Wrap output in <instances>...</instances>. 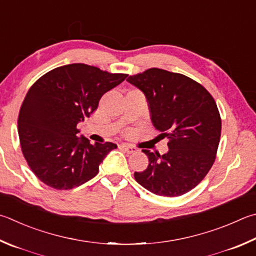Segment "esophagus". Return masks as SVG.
Listing matches in <instances>:
<instances>
[{
	"instance_id": "1",
	"label": "esophagus",
	"mask_w": 256,
	"mask_h": 256,
	"mask_svg": "<svg viewBox=\"0 0 256 256\" xmlns=\"http://www.w3.org/2000/svg\"><path fill=\"white\" fill-rule=\"evenodd\" d=\"M120 148H124L125 151H126L128 153H136L138 151V148L133 146H130V144H126V143H122L120 144Z\"/></svg>"
}]
</instances>
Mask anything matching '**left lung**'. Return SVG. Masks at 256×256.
I'll use <instances>...</instances> for the list:
<instances>
[{
    "label": "left lung",
    "instance_id": "obj_1",
    "mask_svg": "<svg viewBox=\"0 0 256 256\" xmlns=\"http://www.w3.org/2000/svg\"><path fill=\"white\" fill-rule=\"evenodd\" d=\"M148 102L153 126L168 138L164 154L143 150L148 168L134 178L152 194L178 197L205 178L215 161L222 120L212 95L200 84L181 74L151 68L130 76Z\"/></svg>",
    "mask_w": 256,
    "mask_h": 256
}]
</instances>
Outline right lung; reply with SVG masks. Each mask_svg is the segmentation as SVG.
<instances>
[{"label":"right lung","mask_w":256,"mask_h":256,"mask_svg":"<svg viewBox=\"0 0 256 256\" xmlns=\"http://www.w3.org/2000/svg\"><path fill=\"white\" fill-rule=\"evenodd\" d=\"M126 77L72 64L52 69L32 85L18 114V138L28 164L44 184L68 190L98 174L100 164L118 146L90 143L82 134L78 136L77 125Z\"/></svg>","instance_id":"right-lung-1"}]
</instances>
